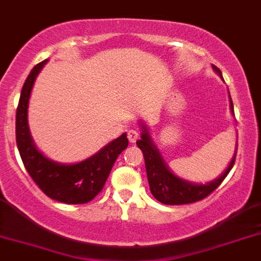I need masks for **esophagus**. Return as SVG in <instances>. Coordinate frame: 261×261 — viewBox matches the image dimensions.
<instances>
[{
  "label": "esophagus",
  "mask_w": 261,
  "mask_h": 261,
  "mask_svg": "<svg viewBox=\"0 0 261 261\" xmlns=\"http://www.w3.org/2000/svg\"><path fill=\"white\" fill-rule=\"evenodd\" d=\"M138 138V132L137 130H135V129H130V130H128V140L130 143H135L136 141H137Z\"/></svg>",
  "instance_id": "obj_1"
}]
</instances>
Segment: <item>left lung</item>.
<instances>
[{
	"label": "left lung",
	"instance_id": "left-lung-1",
	"mask_svg": "<svg viewBox=\"0 0 261 261\" xmlns=\"http://www.w3.org/2000/svg\"><path fill=\"white\" fill-rule=\"evenodd\" d=\"M212 68L220 77L223 79L221 71L216 66L212 64ZM229 99H230V111L234 115V107L230 94H229ZM140 126L142 129V132H141V138L136 143H137V146L140 147L143 158H145V166H146L150 191H151V194L154 195L155 199L159 200L163 204H188V203L198 202V200L203 199V198L211 194L215 189H217V186L223 182L224 178L228 176L230 169L233 168L237 154V145L228 168L215 180L205 184H195L185 180V178L178 177L177 174H174L168 168V166L163 160L156 145L151 140V136L147 130L146 124L143 121H140Z\"/></svg>",
	"mask_w": 261,
	"mask_h": 261
}]
</instances>
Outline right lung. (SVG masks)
<instances>
[{"label":"right lung","instance_id":"right-lung-1","mask_svg":"<svg viewBox=\"0 0 261 261\" xmlns=\"http://www.w3.org/2000/svg\"><path fill=\"white\" fill-rule=\"evenodd\" d=\"M47 59L36 64L21 88L16 109V145L25 169L49 198L67 204L88 203L102 190L115 160L128 146L126 133L107 143L98 152L75 164H63L45 156L36 147L28 126V105L33 84Z\"/></svg>","mask_w":261,"mask_h":261}]
</instances>
